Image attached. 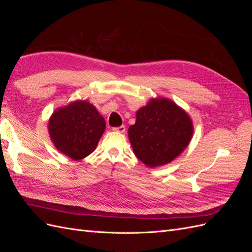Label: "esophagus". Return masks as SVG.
<instances>
[{"label":"esophagus","mask_w":252,"mask_h":252,"mask_svg":"<svg viewBox=\"0 0 252 252\" xmlns=\"http://www.w3.org/2000/svg\"><path fill=\"white\" fill-rule=\"evenodd\" d=\"M113 130L117 131V132H120V133H124L125 130H126V128H125L124 125H122V126H120V127H114Z\"/></svg>","instance_id":"1"}]
</instances>
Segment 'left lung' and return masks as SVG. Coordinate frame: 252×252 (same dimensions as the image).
I'll return each mask as SVG.
<instances>
[{
	"label": "left lung",
	"instance_id": "obj_1",
	"mask_svg": "<svg viewBox=\"0 0 252 252\" xmlns=\"http://www.w3.org/2000/svg\"><path fill=\"white\" fill-rule=\"evenodd\" d=\"M135 116L128 138L136 158L150 168L170 163L191 141V119L169 98H151Z\"/></svg>",
	"mask_w": 252,
	"mask_h": 252
}]
</instances>
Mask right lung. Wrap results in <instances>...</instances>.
Returning a JSON list of instances; mask_svg holds the SVG:
<instances>
[{
    "mask_svg": "<svg viewBox=\"0 0 252 252\" xmlns=\"http://www.w3.org/2000/svg\"><path fill=\"white\" fill-rule=\"evenodd\" d=\"M105 128L104 118L85 100L56 109L48 121V132L55 147L73 161L93 154Z\"/></svg>",
    "mask_w": 252,
    "mask_h": 252,
    "instance_id": "obj_1",
    "label": "right lung"
}]
</instances>
